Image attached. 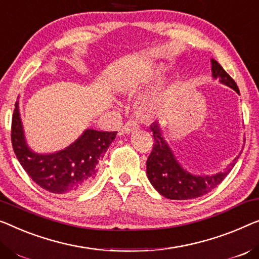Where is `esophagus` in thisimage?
<instances>
[{
	"mask_svg": "<svg viewBox=\"0 0 259 259\" xmlns=\"http://www.w3.org/2000/svg\"><path fill=\"white\" fill-rule=\"evenodd\" d=\"M140 126H138V123L136 121H133V119H130V121L125 122V124L123 125L122 128V133L123 134H130L133 133V131H136Z\"/></svg>",
	"mask_w": 259,
	"mask_h": 259,
	"instance_id": "esophagus-1",
	"label": "esophagus"
}]
</instances>
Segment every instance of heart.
Masks as SVG:
<instances>
[{"label":"heart","mask_w":259,"mask_h":259,"mask_svg":"<svg viewBox=\"0 0 259 259\" xmlns=\"http://www.w3.org/2000/svg\"><path fill=\"white\" fill-rule=\"evenodd\" d=\"M165 73L164 68H157L150 73L146 81L148 82H156V81L163 78ZM165 102V96L161 92H156L153 94L146 96L138 103V111L143 117H150L163 107Z\"/></svg>","instance_id":"b5f03b06"}]
</instances>
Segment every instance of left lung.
<instances>
[{"label": "left lung", "mask_w": 259, "mask_h": 259, "mask_svg": "<svg viewBox=\"0 0 259 259\" xmlns=\"http://www.w3.org/2000/svg\"><path fill=\"white\" fill-rule=\"evenodd\" d=\"M211 72L214 78H219L222 83L240 94L234 79L214 59H211ZM150 129L153 133L154 143L152 151L146 160V173L152 186L167 199L190 200L211 192L228 176L238 159V157L235 158L225 172H220L215 176H193L181 167L176 160L171 149L161 136L158 123H152Z\"/></svg>", "instance_id": "1"}]
</instances>
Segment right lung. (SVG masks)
Wrapping results in <instances>:
<instances>
[{
	"label": "right lung",
	"instance_id": "right-lung-1",
	"mask_svg": "<svg viewBox=\"0 0 259 259\" xmlns=\"http://www.w3.org/2000/svg\"><path fill=\"white\" fill-rule=\"evenodd\" d=\"M117 131L88 129L63 151L38 154L25 143L18 103L11 119V144L17 159L28 176L45 191L65 194L87 187L95 179L99 161L105 156Z\"/></svg>",
	"mask_w": 259,
	"mask_h": 259
}]
</instances>
